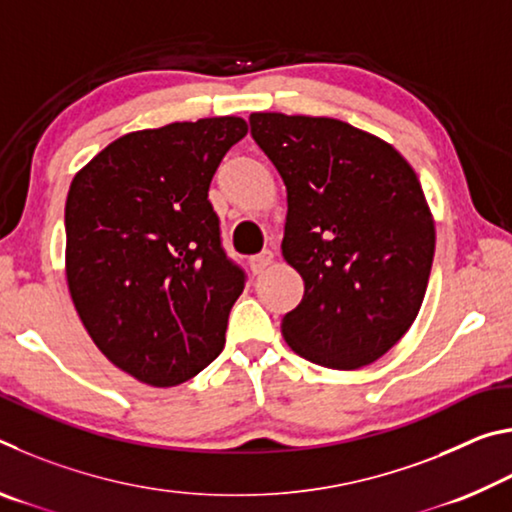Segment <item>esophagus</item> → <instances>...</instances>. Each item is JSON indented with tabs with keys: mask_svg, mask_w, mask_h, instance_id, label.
Returning a JSON list of instances; mask_svg holds the SVG:
<instances>
[{
	"mask_svg": "<svg viewBox=\"0 0 512 512\" xmlns=\"http://www.w3.org/2000/svg\"><path fill=\"white\" fill-rule=\"evenodd\" d=\"M273 259H275V255L271 253V250H264V253L250 257V268H253L255 275H259V273H264L266 268L273 264Z\"/></svg>",
	"mask_w": 512,
	"mask_h": 512,
	"instance_id": "34e87169",
	"label": "esophagus"
}]
</instances>
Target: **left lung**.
I'll use <instances>...</instances> for the list:
<instances>
[{
  "mask_svg": "<svg viewBox=\"0 0 512 512\" xmlns=\"http://www.w3.org/2000/svg\"><path fill=\"white\" fill-rule=\"evenodd\" d=\"M250 133L287 187L282 255L305 282L282 336L302 359L359 370L409 332L436 225L404 155L348 121L253 112Z\"/></svg>",
  "mask_w": 512,
  "mask_h": 512,
  "instance_id": "1",
  "label": "left lung"
}]
</instances>
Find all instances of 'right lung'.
<instances>
[{
    "label": "right lung",
    "mask_w": 512,
    "mask_h": 512,
    "mask_svg": "<svg viewBox=\"0 0 512 512\" xmlns=\"http://www.w3.org/2000/svg\"><path fill=\"white\" fill-rule=\"evenodd\" d=\"M246 133L235 115L126 133L69 185V296L94 345L142 384H183L223 350L246 277L207 192Z\"/></svg>",
    "instance_id": "right-lung-1"
}]
</instances>
